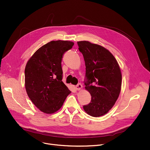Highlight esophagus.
<instances>
[{
  "mask_svg": "<svg viewBox=\"0 0 150 150\" xmlns=\"http://www.w3.org/2000/svg\"><path fill=\"white\" fill-rule=\"evenodd\" d=\"M76 88L77 90L79 91V90L82 89V85L81 84H80V83H78V84L76 86Z\"/></svg>",
  "mask_w": 150,
  "mask_h": 150,
  "instance_id": "1",
  "label": "esophagus"
}]
</instances>
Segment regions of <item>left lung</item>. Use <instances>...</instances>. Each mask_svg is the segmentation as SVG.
<instances>
[{
  "label": "left lung",
  "mask_w": 150,
  "mask_h": 150,
  "mask_svg": "<svg viewBox=\"0 0 150 150\" xmlns=\"http://www.w3.org/2000/svg\"><path fill=\"white\" fill-rule=\"evenodd\" d=\"M77 44L85 63V89L91 96V102L83 109L91 116L99 117L112 108L120 96L121 69L113 55L103 46L87 41Z\"/></svg>",
  "instance_id": "obj_1"
}]
</instances>
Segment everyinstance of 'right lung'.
<instances>
[{"instance_id": "1", "label": "right lung", "mask_w": 150, "mask_h": 150, "mask_svg": "<svg viewBox=\"0 0 150 150\" xmlns=\"http://www.w3.org/2000/svg\"><path fill=\"white\" fill-rule=\"evenodd\" d=\"M70 41H52L30 57L25 70V88L35 106L44 113L59 110L71 92L62 81L63 54L72 48Z\"/></svg>"}]
</instances>
